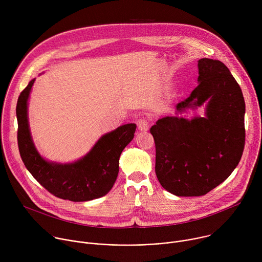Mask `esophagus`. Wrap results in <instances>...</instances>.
Instances as JSON below:
<instances>
[{"mask_svg":"<svg viewBox=\"0 0 262 262\" xmlns=\"http://www.w3.org/2000/svg\"><path fill=\"white\" fill-rule=\"evenodd\" d=\"M138 129L140 132H147L149 129V124H148L146 119L143 118V119H140L138 121Z\"/></svg>","mask_w":262,"mask_h":262,"instance_id":"34e87169","label":"esophagus"}]
</instances>
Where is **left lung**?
I'll use <instances>...</instances> for the list:
<instances>
[{"mask_svg": "<svg viewBox=\"0 0 262 262\" xmlns=\"http://www.w3.org/2000/svg\"><path fill=\"white\" fill-rule=\"evenodd\" d=\"M198 86L176 105V113L205 103V116H167L150 128L156 143V174L178 197L202 196L226 180L245 146L246 105L242 89L219 60L198 61Z\"/></svg>", "mask_w": 262, "mask_h": 262, "instance_id": "8db88e82", "label": "left lung"}]
</instances>
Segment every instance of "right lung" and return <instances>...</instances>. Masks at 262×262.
Here are the masks:
<instances>
[{
    "mask_svg": "<svg viewBox=\"0 0 262 262\" xmlns=\"http://www.w3.org/2000/svg\"><path fill=\"white\" fill-rule=\"evenodd\" d=\"M34 82L35 79L23 90L16 105L17 142L26 168L46 190L58 198L83 202L106 195L117 179L120 155L134 139L137 125L124 124L101 136L91 150L76 162H50L36 149L29 126L28 102Z\"/></svg>",
    "mask_w": 262,
    "mask_h": 262,
    "instance_id": "right-lung-1",
    "label": "right lung"
}]
</instances>
